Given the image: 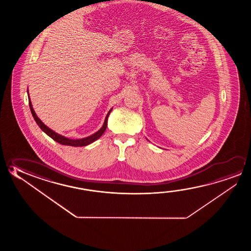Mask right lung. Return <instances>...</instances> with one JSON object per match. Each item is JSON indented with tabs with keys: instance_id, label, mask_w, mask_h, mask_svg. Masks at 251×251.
Instances as JSON below:
<instances>
[{
	"instance_id": "right-lung-1",
	"label": "right lung",
	"mask_w": 251,
	"mask_h": 251,
	"mask_svg": "<svg viewBox=\"0 0 251 251\" xmlns=\"http://www.w3.org/2000/svg\"><path fill=\"white\" fill-rule=\"evenodd\" d=\"M29 108H30V111H31V114L33 115L34 119L36 121V123H37V125L39 126V127L41 128L43 131L45 132L46 134H47L48 136L50 137V138H52L54 141H56V142H58V144H63V145H69V146H74V147H81V146H86V145H88V144H92V143H94L95 141H96L97 139H99L100 136H102L103 133L105 132L106 130V128H107V118H108V115L110 114V112L112 111V108L109 110V112L107 113V116H106V118H105V122H104V124H103L102 127H100V129H99L98 131L95 133V134H93L92 136H87V137H85V138H81V139H70V138H67L66 136H61V135H59L58 133H56V132L53 131L52 129H50L49 127H47L46 125L43 124L42 123L41 120L39 119L38 117H37V115H36V113L34 111L33 107H32V104H31V101H30V99L29 98Z\"/></svg>"
}]
</instances>
